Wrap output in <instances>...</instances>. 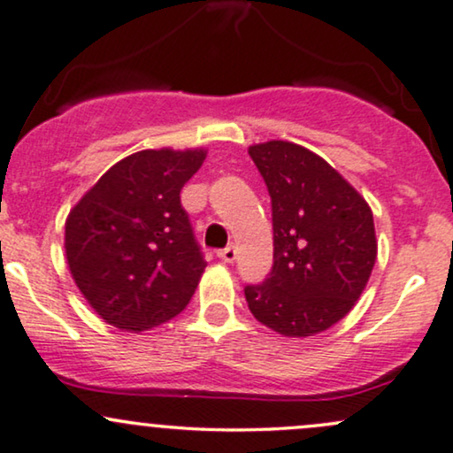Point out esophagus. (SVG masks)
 Returning <instances> with one entry per match:
<instances>
[{
    "instance_id": "34e87169",
    "label": "esophagus",
    "mask_w": 453,
    "mask_h": 453,
    "mask_svg": "<svg viewBox=\"0 0 453 453\" xmlns=\"http://www.w3.org/2000/svg\"><path fill=\"white\" fill-rule=\"evenodd\" d=\"M235 256H237V252L233 245H226L225 250H218V258H220L222 262H226V265H231V262L235 260Z\"/></svg>"
}]
</instances>
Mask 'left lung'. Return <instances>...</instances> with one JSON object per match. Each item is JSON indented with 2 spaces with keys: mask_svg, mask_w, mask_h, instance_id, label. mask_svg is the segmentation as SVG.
<instances>
[{
  "mask_svg": "<svg viewBox=\"0 0 453 453\" xmlns=\"http://www.w3.org/2000/svg\"><path fill=\"white\" fill-rule=\"evenodd\" d=\"M271 195L273 269L245 300L260 323L304 338L353 309L376 262V231L365 199L342 176L294 142L250 147Z\"/></svg>",
  "mask_w": 453,
  "mask_h": 453,
  "instance_id": "left-lung-1",
  "label": "left lung"
}]
</instances>
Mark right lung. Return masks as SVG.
Here are the masks:
<instances>
[{
	"label": "right lung",
	"instance_id": "right-lung-1",
	"mask_svg": "<svg viewBox=\"0 0 453 453\" xmlns=\"http://www.w3.org/2000/svg\"><path fill=\"white\" fill-rule=\"evenodd\" d=\"M203 159V149L138 150L104 172L71 210V275L111 326L142 332L191 303L208 262L180 191Z\"/></svg>",
	"mask_w": 453,
	"mask_h": 453
}]
</instances>
